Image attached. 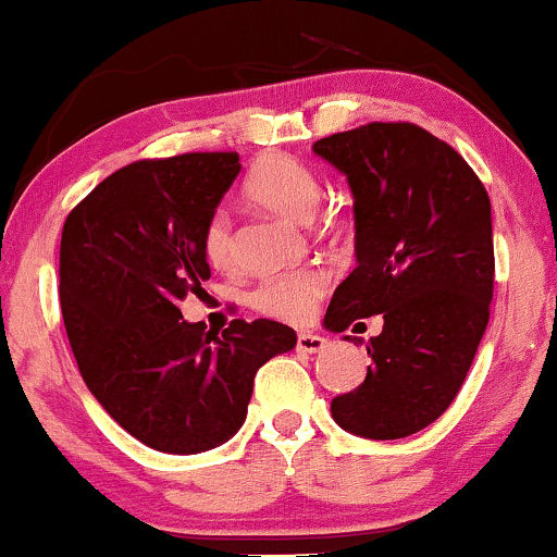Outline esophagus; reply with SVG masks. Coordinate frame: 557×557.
Listing matches in <instances>:
<instances>
[{"mask_svg":"<svg viewBox=\"0 0 557 557\" xmlns=\"http://www.w3.org/2000/svg\"><path fill=\"white\" fill-rule=\"evenodd\" d=\"M326 339L319 334H298V342H295V349L306 351V355H315V351L326 349Z\"/></svg>","mask_w":557,"mask_h":557,"instance_id":"1","label":"esophagus"}]
</instances>
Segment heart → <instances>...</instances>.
<instances>
[{
	"label": "heart",
	"mask_w": 557,
	"mask_h": 557,
	"mask_svg": "<svg viewBox=\"0 0 557 557\" xmlns=\"http://www.w3.org/2000/svg\"><path fill=\"white\" fill-rule=\"evenodd\" d=\"M244 193L255 206L290 221H311L321 202V177L306 161L290 153H267L251 166ZM202 255L213 267H228L234 259L231 221L226 213H213L202 231ZM329 287V274L321 267H300L264 277L251 293V306L270 319L308 321Z\"/></svg>",
	"instance_id": "heart-1"
}]
</instances>
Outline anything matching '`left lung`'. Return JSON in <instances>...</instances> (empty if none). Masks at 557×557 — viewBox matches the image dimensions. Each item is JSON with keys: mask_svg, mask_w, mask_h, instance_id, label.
I'll use <instances>...</instances> for the list:
<instances>
[{"mask_svg": "<svg viewBox=\"0 0 557 557\" xmlns=\"http://www.w3.org/2000/svg\"><path fill=\"white\" fill-rule=\"evenodd\" d=\"M313 151L355 197L357 267L323 323L342 334L383 313L364 383L331 400V417L364 440H400L447 411L488 326V193L453 146L413 123H368L315 140Z\"/></svg>", "mask_w": 557, "mask_h": 557, "instance_id": "left-lung-1", "label": "left lung"}]
</instances>
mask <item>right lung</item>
<instances>
[{"label":"right lung","mask_w":557,"mask_h":557,"mask_svg":"<svg viewBox=\"0 0 557 557\" xmlns=\"http://www.w3.org/2000/svg\"><path fill=\"white\" fill-rule=\"evenodd\" d=\"M242 172L238 153H182L117 169L69 213L59 293L79 372L104 411L146 447L195 455L246 419L255 375L298 342L285 323L182 319L210 264L202 231Z\"/></svg>","instance_id":"1"}]
</instances>
